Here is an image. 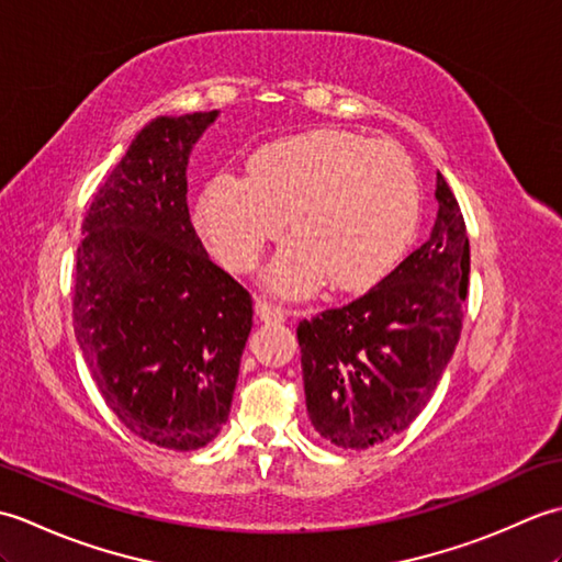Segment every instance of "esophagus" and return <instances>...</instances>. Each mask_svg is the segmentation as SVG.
<instances>
[{"mask_svg": "<svg viewBox=\"0 0 562 562\" xmlns=\"http://www.w3.org/2000/svg\"><path fill=\"white\" fill-rule=\"evenodd\" d=\"M256 316L260 321H284V316H288V308H282L280 304H272L268 300H262V296H258V300H256Z\"/></svg>", "mask_w": 562, "mask_h": 562, "instance_id": "esophagus-1", "label": "esophagus"}]
</instances>
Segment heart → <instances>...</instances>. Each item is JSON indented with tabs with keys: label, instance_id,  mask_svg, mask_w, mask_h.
I'll list each match as a JSON object with an SVG mask.
<instances>
[{
	"label": "heart",
	"instance_id": "1",
	"mask_svg": "<svg viewBox=\"0 0 562 562\" xmlns=\"http://www.w3.org/2000/svg\"><path fill=\"white\" fill-rule=\"evenodd\" d=\"M248 178L214 176L200 200V229L226 268L246 272L290 217L296 234L272 260L282 294L367 290L408 250L420 220V181L396 142L316 130L262 147Z\"/></svg>",
	"mask_w": 562,
	"mask_h": 562
}]
</instances>
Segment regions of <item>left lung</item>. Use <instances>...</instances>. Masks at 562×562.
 Segmentation results:
<instances>
[{
	"mask_svg": "<svg viewBox=\"0 0 562 562\" xmlns=\"http://www.w3.org/2000/svg\"><path fill=\"white\" fill-rule=\"evenodd\" d=\"M432 236L350 304L296 326L306 411L336 447L403 432L432 396L461 336L471 248L457 195L437 173Z\"/></svg>",
	"mask_w": 562,
	"mask_h": 562,
	"instance_id": "8db88e82",
	"label": "left lung"
}]
</instances>
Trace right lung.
<instances>
[{
	"instance_id": "right-lung-1",
	"label": "right lung",
	"mask_w": 562,
	"mask_h": 562,
	"mask_svg": "<svg viewBox=\"0 0 562 562\" xmlns=\"http://www.w3.org/2000/svg\"><path fill=\"white\" fill-rule=\"evenodd\" d=\"M217 111L154 117L81 222L71 318L105 405L130 432L193 451L229 417L254 300L207 258L186 166Z\"/></svg>"
}]
</instances>
